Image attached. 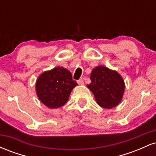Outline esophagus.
Listing matches in <instances>:
<instances>
[{"mask_svg":"<svg viewBox=\"0 0 156 156\" xmlns=\"http://www.w3.org/2000/svg\"><path fill=\"white\" fill-rule=\"evenodd\" d=\"M78 83L79 84V85H83V84H84L83 80L82 79V78H80V79H79V80H78Z\"/></svg>","mask_w":156,"mask_h":156,"instance_id":"obj_1","label":"esophagus"}]
</instances>
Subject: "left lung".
Listing matches in <instances>:
<instances>
[{
    "mask_svg": "<svg viewBox=\"0 0 156 156\" xmlns=\"http://www.w3.org/2000/svg\"><path fill=\"white\" fill-rule=\"evenodd\" d=\"M91 83L87 85L100 106L112 108L120 103L125 92V82L119 73L104 66L92 70Z\"/></svg>",
    "mask_w": 156,
    "mask_h": 156,
    "instance_id": "8db88e82",
    "label": "left lung"
}]
</instances>
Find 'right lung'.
<instances>
[{"mask_svg": "<svg viewBox=\"0 0 156 156\" xmlns=\"http://www.w3.org/2000/svg\"><path fill=\"white\" fill-rule=\"evenodd\" d=\"M78 85L71 73L62 67L44 71L36 82L39 100L50 108H58L68 101L70 93Z\"/></svg>", "mask_w": 156, "mask_h": 156, "instance_id": "right-lung-1", "label": "right lung"}]
</instances>
